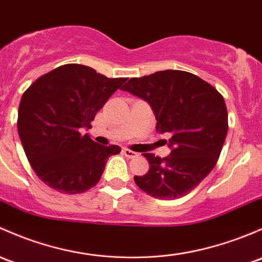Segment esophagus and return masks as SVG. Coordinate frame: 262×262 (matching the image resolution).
Masks as SVG:
<instances>
[{
	"label": "esophagus",
	"mask_w": 262,
	"mask_h": 262,
	"mask_svg": "<svg viewBox=\"0 0 262 262\" xmlns=\"http://www.w3.org/2000/svg\"><path fill=\"white\" fill-rule=\"evenodd\" d=\"M123 153H124V156L128 157V158H136V157L138 156V153H137V152H133V150L128 149V148H124V149H123Z\"/></svg>",
	"instance_id": "34e87169"
}]
</instances>
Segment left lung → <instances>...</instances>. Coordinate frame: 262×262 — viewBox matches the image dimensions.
Instances as JSON below:
<instances>
[{"label":"left lung","instance_id":"8db88e82","mask_svg":"<svg viewBox=\"0 0 262 262\" xmlns=\"http://www.w3.org/2000/svg\"><path fill=\"white\" fill-rule=\"evenodd\" d=\"M122 89L150 104L156 130L170 136L172 147L164 158L143 154L149 170L134 176V182L158 200L186 196L207 177L220 158L228 130L224 96L210 82L181 70L132 78Z\"/></svg>","mask_w":262,"mask_h":262}]
</instances>
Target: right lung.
Wrapping results in <instances>:
<instances>
[{
    "label": "right lung",
    "mask_w": 262,
    "mask_h": 262,
    "mask_svg": "<svg viewBox=\"0 0 262 262\" xmlns=\"http://www.w3.org/2000/svg\"><path fill=\"white\" fill-rule=\"evenodd\" d=\"M126 81L93 68L66 64L36 79L22 95L17 130L36 176L52 189L76 194L93 188L118 145H99L80 129Z\"/></svg>",
    "instance_id": "1"
}]
</instances>
